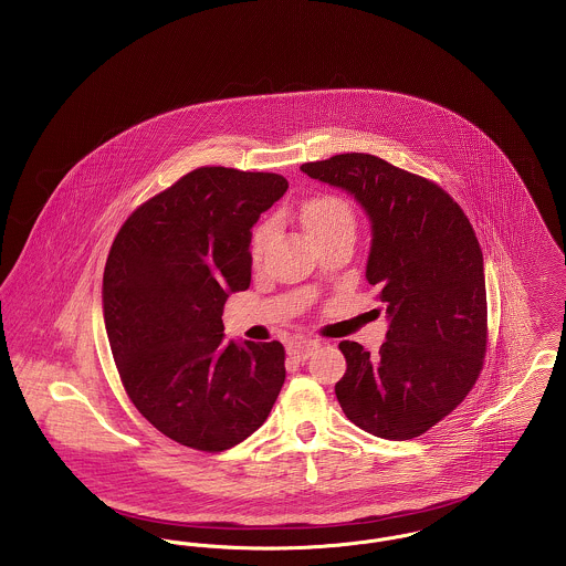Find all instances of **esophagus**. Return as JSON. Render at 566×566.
Instances as JSON below:
<instances>
[{
    "instance_id": "esophagus-1",
    "label": "esophagus",
    "mask_w": 566,
    "mask_h": 566,
    "mask_svg": "<svg viewBox=\"0 0 566 566\" xmlns=\"http://www.w3.org/2000/svg\"><path fill=\"white\" fill-rule=\"evenodd\" d=\"M321 348V342L318 339H293V342H289V355L293 357V359H300V361H305L307 357H312V353H316Z\"/></svg>"
}]
</instances>
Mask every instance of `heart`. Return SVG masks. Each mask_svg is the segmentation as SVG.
<instances>
[{
    "instance_id": "1",
    "label": "heart",
    "mask_w": 566,
    "mask_h": 566,
    "mask_svg": "<svg viewBox=\"0 0 566 566\" xmlns=\"http://www.w3.org/2000/svg\"><path fill=\"white\" fill-rule=\"evenodd\" d=\"M300 220L305 233L314 239V243L335 237V234H355V227H357L353 205L337 195H323V197H314V199L303 202ZM271 237H273L271 220L261 222L254 229L250 248H252V256L256 261L265 254Z\"/></svg>"
}]
</instances>
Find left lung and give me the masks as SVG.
I'll return each instance as SVG.
<instances>
[{
  "label": "left lung",
  "instance_id": "left-lung-1",
  "mask_svg": "<svg viewBox=\"0 0 566 566\" xmlns=\"http://www.w3.org/2000/svg\"><path fill=\"white\" fill-rule=\"evenodd\" d=\"M301 170L366 211V277L382 289L389 321L378 355L339 342L346 374L337 401L367 433L421 436L462 403L483 367L488 297L476 234L442 188L382 158L339 154Z\"/></svg>",
  "mask_w": 566,
  "mask_h": 566
}]
</instances>
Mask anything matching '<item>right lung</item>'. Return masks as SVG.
I'll use <instances>...</instances> for the list:
<instances>
[{"instance_id":"add662e5","label":"right lung","mask_w":566,"mask_h":566,"mask_svg":"<svg viewBox=\"0 0 566 566\" xmlns=\"http://www.w3.org/2000/svg\"><path fill=\"white\" fill-rule=\"evenodd\" d=\"M289 190L275 172L202 167L140 205L102 277L111 353L138 412L170 440L227 451L265 423L286 378L280 342L222 344L252 277V227Z\"/></svg>"}]
</instances>
